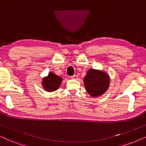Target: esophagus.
I'll use <instances>...</instances> for the list:
<instances>
[{
	"label": "esophagus",
	"mask_w": 146,
	"mask_h": 146,
	"mask_svg": "<svg viewBox=\"0 0 146 146\" xmlns=\"http://www.w3.org/2000/svg\"><path fill=\"white\" fill-rule=\"evenodd\" d=\"M71 79H77V75H73V76H71Z\"/></svg>",
	"instance_id": "1"
}]
</instances>
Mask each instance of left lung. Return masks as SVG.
Here are the masks:
<instances>
[{"mask_svg": "<svg viewBox=\"0 0 146 146\" xmlns=\"http://www.w3.org/2000/svg\"><path fill=\"white\" fill-rule=\"evenodd\" d=\"M86 91L92 97L102 95L108 90L110 78L105 72L90 69L84 79Z\"/></svg>", "mask_w": 146, "mask_h": 146, "instance_id": "8db88e82", "label": "left lung"}]
</instances>
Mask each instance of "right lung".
Listing matches in <instances>:
<instances>
[{
  "instance_id": "right-lung-1",
  "label": "right lung",
  "mask_w": 146,
  "mask_h": 146,
  "mask_svg": "<svg viewBox=\"0 0 146 146\" xmlns=\"http://www.w3.org/2000/svg\"><path fill=\"white\" fill-rule=\"evenodd\" d=\"M62 79L53 73H49L48 77L44 78L42 86L48 92H53L56 90L61 84Z\"/></svg>"
}]
</instances>
